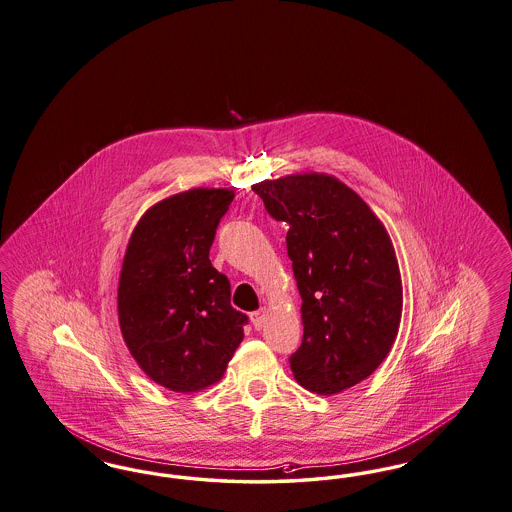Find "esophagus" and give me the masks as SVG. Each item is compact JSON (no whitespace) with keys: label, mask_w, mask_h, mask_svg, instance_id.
<instances>
[{"label":"esophagus","mask_w":512,"mask_h":512,"mask_svg":"<svg viewBox=\"0 0 512 512\" xmlns=\"http://www.w3.org/2000/svg\"><path fill=\"white\" fill-rule=\"evenodd\" d=\"M266 322V308H259L257 312H251V324L253 328L261 329Z\"/></svg>","instance_id":"esophagus-1"}]
</instances>
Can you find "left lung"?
Returning <instances> with one entry per match:
<instances>
[{
    "label": "left lung",
    "mask_w": 512,
    "mask_h": 512,
    "mask_svg": "<svg viewBox=\"0 0 512 512\" xmlns=\"http://www.w3.org/2000/svg\"><path fill=\"white\" fill-rule=\"evenodd\" d=\"M287 223V255L303 299V343L291 354L301 387L331 396L368 379L402 318V278L389 232L347 184L293 173L253 184Z\"/></svg>",
    "instance_id": "1"
}]
</instances>
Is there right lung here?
<instances>
[{"instance_id": "1", "label": "right lung", "mask_w": 512, "mask_h": 512, "mask_svg": "<svg viewBox=\"0 0 512 512\" xmlns=\"http://www.w3.org/2000/svg\"><path fill=\"white\" fill-rule=\"evenodd\" d=\"M230 188H190L146 209L123 255L118 320L139 368L173 392L215 385L244 339L246 314L209 261Z\"/></svg>"}]
</instances>
